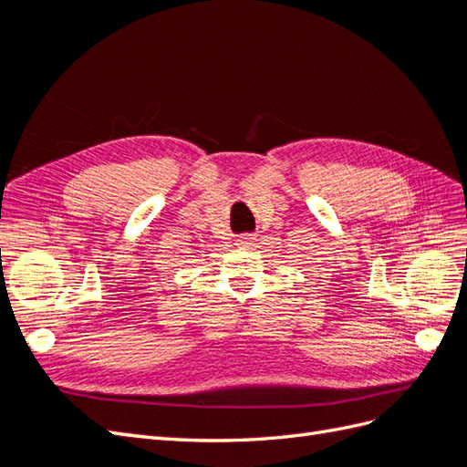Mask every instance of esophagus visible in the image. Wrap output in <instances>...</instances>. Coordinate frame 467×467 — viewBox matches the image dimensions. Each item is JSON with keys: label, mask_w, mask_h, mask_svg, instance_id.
Segmentation results:
<instances>
[{"label": "esophagus", "mask_w": 467, "mask_h": 467, "mask_svg": "<svg viewBox=\"0 0 467 467\" xmlns=\"http://www.w3.org/2000/svg\"><path fill=\"white\" fill-rule=\"evenodd\" d=\"M253 243H254V238H253L251 234H244V236H241V238H238V241H236L238 246H251Z\"/></svg>", "instance_id": "esophagus-1"}]
</instances>
